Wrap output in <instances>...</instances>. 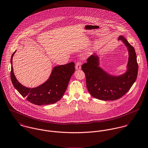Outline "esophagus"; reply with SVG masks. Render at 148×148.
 Wrapping results in <instances>:
<instances>
[{"mask_svg":"<svg viewBox=\"0 0 148 148\" xmlns=\"http://www.w3.org/2000/svg\"><path fill=\"white\" fill-rule=\"evenodd\" d=\"M81 62H80L79 61H78V62H77L76 63V64H75V69H76L77 70H79V69H81Z\"/></svg>","mask_w":148,"mask_h":148,"instance_id":"34e87169","label":"esophagus"}]
</instances>
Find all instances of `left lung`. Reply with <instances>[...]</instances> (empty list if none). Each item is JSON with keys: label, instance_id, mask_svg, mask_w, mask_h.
<instances>
[{"label": "left lung", "instance_id": "obj_1", "mask_svg": "<svg viewBox=\"0 0 148 148\" xmlns=\"http://www.w3.org/2000/svg\"><path fill=\"white\" fill-rule=\"evenodd\" d=\"M121 40L127 47L129 59L127 71L124 74L114 77L109 75L99 67V58L95 54L89 57L82 65L86 86L89 93L95 98L102 100H115L125 95L136 81L138 73V64L134 48L121 36Z\"/></svg>", "mask_w": 148, "mask_h": 148}]
</instances>
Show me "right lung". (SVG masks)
I'll use <instances>...</instances> for the list:
<instances>
[{"instance_id": "right-lung-1", "label": "right lung", "mask_w": 148, "mask_h": 148, "mask_svg": "<svg viewBox=\"0 0 148 148\" xmlns=\"http://www.w3.org/2000/svg\"><path fill=\"white\" fill-rule=\"evenodd\" d=\"M12 55L11 62L12 64ZM73 62L53 68L49 79L41 85L35 88H28L23 86L17 80L13 67L11 66V81L18 92L27 100L34 104L41 106L53 104L62 98L66 91L69 81L75 72Z\"/></svg>"}]
</instances>
